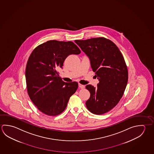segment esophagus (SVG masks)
<instances>
[{
	"mask_svg": "<svg viewBox=\"0 0 154 154\" xmlns=\"http://www.w3.org/2000/svg\"><path fill=\"white\" fill-rule=\"evenodd\" d=\"M78 86L80 89H84L85 88V86L84 85H82V84L79 83L78 84Z\"/></svg>",
	"mask_w": 154,
	"mask_h": 154,
	"instance_id": "34e87169",
	"label": "esophagus"
}]
</instances>
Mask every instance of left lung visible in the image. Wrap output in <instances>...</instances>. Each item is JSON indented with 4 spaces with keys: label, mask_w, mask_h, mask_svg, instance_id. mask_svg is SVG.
Returning a JSON list of instances; mask_svg holds the SVG:
<instances>
[{
    "label": "left lung",
    "mask_w": 154,
    "mask_h": 154,
    "mask_svg": "<svg viewBox=\"0 0 154 154\" xmlns=\"http://www.w3.org/2000/svg\"><path fill=\"white\" fill-rule=\"evenodd\" d=\"M75 42L89 57L100 81L96 88L86 86L90 93L86 108L95 115L106 113L118 104L127 86L128 72L123 56L117 46L105 38Z\"/></svg>",
    "instance_id": "left-lung-1"
}]
</instances>
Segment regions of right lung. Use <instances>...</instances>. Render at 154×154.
I'll list each match as a JSON object with an SVG mask.
<instances>
[{"instance_id":"right-lung-1","label":"right lung","mask_w":154,"mask_h":154,"mask_svg":"<svg viewBox=\"0 0 154 154\" xmlns=\"http://www.w3.org/2000/svg\"><path fill=\"white\" fill-rule=\"evenodd\" d=\"M81 50L72 42L49 41L37 46L29 58L25 71L27 92L38 109L49 116L63 112L75 93L76 82L66 83L57 72L68 56Z\"/></svg>"}]
</instances>
